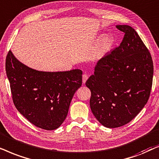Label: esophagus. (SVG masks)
Here are the masks:
<instances>
[{
    "instance_id": "esophagus-1",
    "label": "esophagus",
    "mask_w": 159,
    "mask_h": 159,
    "mask_svg": "<svg viewBox=\"0 0 159 159\" xmlns=\"http://www.w3.org/2000/svg\"><path fill=\"white\" fill-rule=\"evenodd\" d=\"M89 78V75H87V74H84L83 76H82V79H83V84H85L86 81H87Z\"/></svg>"
}]
</instances>
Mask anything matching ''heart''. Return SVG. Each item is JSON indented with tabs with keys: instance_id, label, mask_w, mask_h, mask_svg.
Listing matches in <instances>:
<instances>
[{
	"instance_id": "b5f03b06",
	"label": "heart",
	"mask_w": 159,
	"mask_h": 159,
	"mask_svg": "<svg viewBox=\"0 0 159 159\" xmlns=\"http://www.w3.org/2000/svg\"><path fill=\"white\" fill-rule=\"evenodd\" d=\"M111 43V39L108 35H105L101 39L99 46V52L100 54L104 53L106 51Z\"/></svg>"
}]
</instances>
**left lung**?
<instances>
[{
  "label": "left lung",
  "mask_w": 159,
  "mask_h": 159,
  "mask_svg": "<svg viewBox=\"0 0 159 159\" xmlns=\"http://www.w3.org/2000/svg\"><path fill=\"white\" fill-rule=\"evenodd\" d=\"M116 27L125 33L122 42L97 62L86 82L92 113L107 128L136 117L148 100L153 83V60L140 37L129 25Z\"/></svg>",
  "instance_id": "left-lung-1"
}]
</instances>
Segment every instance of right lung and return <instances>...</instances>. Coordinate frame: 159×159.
<instances>
[{
    "instance_id": "1",
    "label": "right lung",
    "mask_w": 159,
    "mask_h": 159,
    "mask_svg": "<svg viewBox=\"0 0 159 159\" xmlns=\"http://www.w3.org/2000/svg\"><path fill=\"white\" fill-rule=\"evenodd\" d=\"M6 71L18 111L39 128L54 130L60 127L74 94L82 84L81 70H36L20 62L9 51Z\"/></svg>"
}]
</instances>
